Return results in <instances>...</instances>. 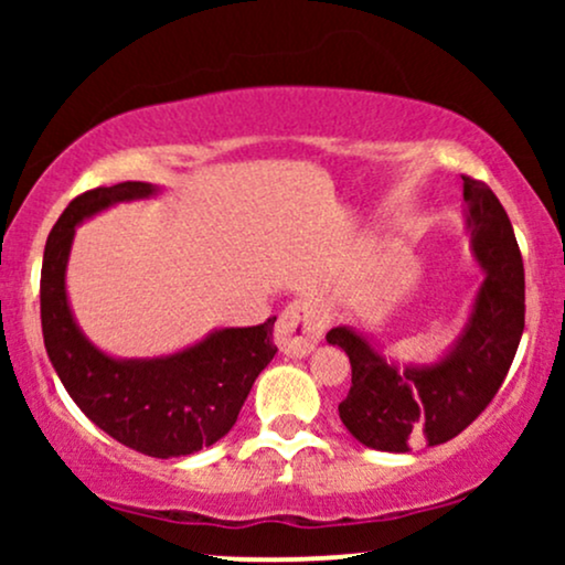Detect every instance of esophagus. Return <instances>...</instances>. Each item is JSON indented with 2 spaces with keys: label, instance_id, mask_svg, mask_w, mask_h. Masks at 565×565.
<instances>
[{
  "label": "esophagus",
  "instance_id": "1",
  "mask_svg": "<svg viewBox=\"0 0 565 565\" xmlns=\"http://www.w3.org/2000/svg\"><path fill=\"white\" fill-rule=\"evenodd\" d=\"M323 319L321 310L313 302L297 300L291 302L281 313V319L276 323V342L281 348L284 355L291 359H305L321 340Z\"/></svg>",
  "mask_w": 565,
  "mask_h": 565
}]
</instances>
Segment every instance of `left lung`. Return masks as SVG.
<instances>
[{"label": "left lung", "instance_id": "8db88e82", "mask_svg": "<svg viewBox=\"0 0 565 565\" xmlns=\"http://www.w3.org/2000/svg\"><path fill=\"white\" fill-rule=\"evenodd\" d=\"M465 180V231L483 281L468 323L430 364L387 359L364 332L334 327L329 345L350 359V393L340 419L359 444L404 454L438 446L468 427L502 387L526 319L523 260L508 212L481 180Z\"/></svg>", "mask_w": 565, "mask_h": 565}]
</instances>
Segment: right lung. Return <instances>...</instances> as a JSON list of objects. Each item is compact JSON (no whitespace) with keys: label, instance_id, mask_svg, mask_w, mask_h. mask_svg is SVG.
<instances>
[{"label":"right lung","instance_id":"right-lung-1","mask_svg":"<svg viewBox=\"0 0 565 565\" xmlns=\"http://www.w3.org/2000/svg\"><path fill=\"white\" fill-rule=\"evenodd\" d=\"M157 193L159 185L127 180L71 201L44 244L39 300L44 348L74 404L119 444L170 459L217 444L236 425L257 374L278 348L276 319L260 327L212 329L204 340L157 359H116L87 340L66 291L74 233L108 206Z\"/></svg>","mask_w":565,"mask_h":565}]
</instances>
